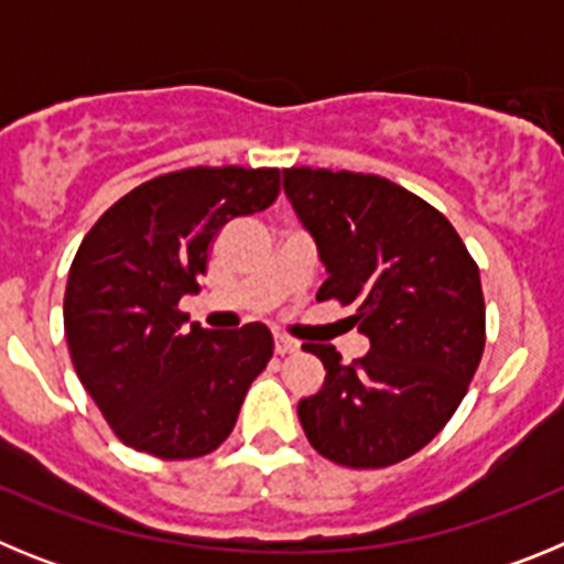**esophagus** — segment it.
<instances>
[{"label": "esophagus", "mask_w": 564, "mask_h": 564, "mask_svg": "<svg viewBox=\"0 0 564 564\" xmlns=\"http://www.w3.org/2000/svg\"><path fill=\"white\" fill-rule=\"evenodd\" d=\"M273 350L279 352V356H285V352H296L299 350V341L291 336H282V333H276L273 336Z\"/></svg>", "instance_id": "obj_1"}]
</instances>
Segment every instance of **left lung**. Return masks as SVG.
<instances>
[{"mask_svg": "<svg viewBox=\"0 0 564 564\" xmlns=\"http://www.w3.org/2000/svg\"><path fill=\"white\" fill-rule=\"evenodd\" d=\"M285 197L316 242L318 299L356 305L370 352L344 364L305 344L325 383L299 401L318 455L381 468L423 449L460 406L486 344L480 271L441 212L376 174L285 169Z\"/></svg>", "mask_w": 564, "mask_h": 564, "instance_id": "1", "label": "left lung"}]
</instances>
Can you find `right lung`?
Wrapping results in <instances>:
<instances>
[{"mask_svg": "<svg viewBox=\"0 0 564 564\" xmlns=\"http://www.w3.org/2000/svg\"><path fill=\"white\" fill-rule=\"evenodd\" d=\"M276 194L279 169H183L132 188L84 237L64 333L84 390L132 449L192 460L231 435L273 356L271 330H206L177 302L200 288L214 234Z\"/></svg>", "mask_w": 564, "mask_h": 564, "instance_id": "right-lung-1", "label": "right lung"}]
</instances>
